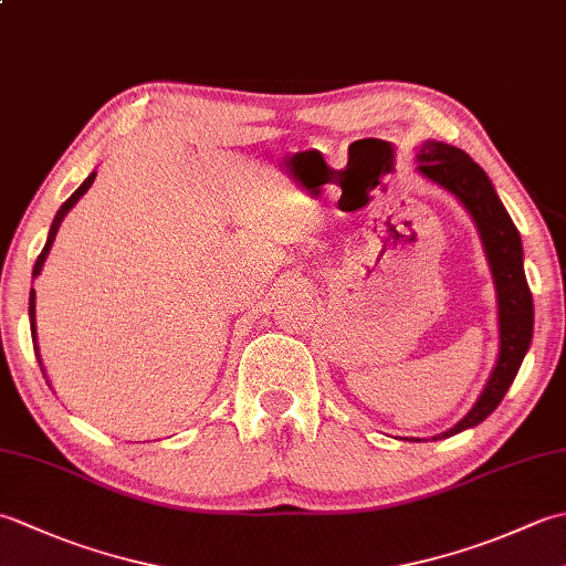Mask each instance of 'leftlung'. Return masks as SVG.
<instances>
[{"instance_id":"left-lung-1","label":"left lung","mask_w":566,"mask_h":566,"mask_svg":"<svg viewBox=\"0 0 566 566\" xmlns=\"http://www.w3.org/2000/svg\"><path fill=\"white\" fill-rule=\"evenodd\" d=\"M416 160L418 172L460 199L462 207L474 219L491 274H494L499 298L501 343L496 367L491 371L472 411L460 423L432 438L440 440L479 426L486 416L496 411V406L506 396L515 375H518L527 347L533 343V294L523 272V243L518 228L513 226L506 207L501 203L494 185H491L482 167L464 150L440 140H426L418 148Z\"/></svg>"}]
</instances>
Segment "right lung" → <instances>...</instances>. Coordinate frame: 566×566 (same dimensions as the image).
<instances>
[{
  "label": "right lung",
  "instance_id": "obj_1",
  "mask_svg": "<svg viewBox=\"0 0 566 566\" xmlns=\"http://www.w3.org/2000/svg\"><path fill=\"white\" fill-rule=\"evenodd\" d=\"M94 177H97V172H92L87 179H84V182L72 191V197L63 203V207L57 209V213H55V219H53V226H51V231H48V240H45V248L41 250V255H39V260H35V264H33V276H39L41 274V270H43V262H45V258H48V252H51V248H53V240H55V233H57V228H60V223H63V219L67 216V211L75 207V203L80 201V197L84 195V191H87L90 187H92V182H94ZM29 318H31V335H33V343H35V292L31 290V296H29ZM35 350H39V345H33ZM39 363H41V355H39Z\"/></svg>",
  "mask_w": 566,
  "mask_h": 566
}]
</instances>
